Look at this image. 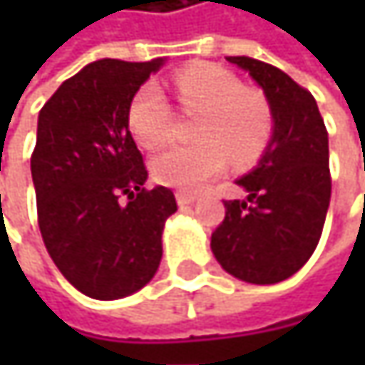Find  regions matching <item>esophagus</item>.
<instances>
[{"label": "esophagus", "instance_id": "1", "mask_svg": "<svg viewBox=\"0 0 365 365\" xmlns=\"http://www.w3.org/2000/svg\"><path fill=\"white\" fill-rule=\"evenodd\" d=\"M196 194H190V192H178V202L185 207V205H192V202H196Z\"/></svg>", "mask_w": 365, "mask_h": 365}]
</instances>
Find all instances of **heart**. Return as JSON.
<instances>
[{"label":"heart","instance_id":"heart-1","mask_svg":"<svg viewBox=\"0 0 365 365\" xmlns=\"http://www.w3.org/2000/svg\"><path fill=\"white\" fill-rule=\"evenodd\" d=\"M173 91L182 108L200 111L194 122L200 141L158 152L152 158L156 182L198 190L226 169L228 156L247 165L264 152L272 128L268 103L235 73L217 65H190L173 76ZM126 120L137 143L156 148L169 137L173 113L163 91L148 82L133 95Z\"/></svg>","mask_w":365,"mask_h":365}]
</instances>
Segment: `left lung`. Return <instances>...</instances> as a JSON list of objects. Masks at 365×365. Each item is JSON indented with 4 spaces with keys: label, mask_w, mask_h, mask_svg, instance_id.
Masks as SVG:
<instances>
[{
    "label": "left lung",
    "mask_w": 365,
    "mask_h": 365,
    "mask_svg": "<svg viewBox=\"0 0 365 365\" xmlns=\"http://www.w3.org/2000/svg\"><path fill=\"white\" fill-rule=\"evenodd\" d=\"M226 61L262 86L274 128L257 167L237 180L247 198L224 200L211 252L232 277L270 285L298 272L322 239L331 194L328 130L315 97L285 71L250 56Z\"/></svg>",
    "instance_id": "obj_1"
}]
</instances>
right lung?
Wrapping results in <instances>:
<instances>
[{"instance_id": "1", "label": "right lung", "mask_w": 365, "mask_h": 365, "mask_svg": "<svg viewBox=\"0 0 365 365\" xmlns=\"http://www.w3.org/2000/svg\"><path fill=\"white\" fill-rule=\"evenodd\" d=\"M163 58H101L65 80L37 118L31 154L37 224L63 277L95 300L139 292L158 270L169 187L145 190L128 103Z\"/></svg>"}]
</instances>
